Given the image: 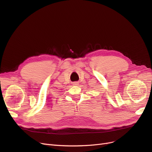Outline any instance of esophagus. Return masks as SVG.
<instances>
[{
    "mask_svg": "<svg viewBox=\"0 0 152 152\" xmlns=\"http://www.w3.org/2000/svg\"><path fill=\"white\" fill-rule=\"evenodd\" d=\"M73 85H74V86H78V82H75L73 83Z\"/></svg>",
    "mask_w": 152,
    "mask_h": 152,
    "instance_id": "obj_1",
    "label": "esophagus"
}]
</instances>
